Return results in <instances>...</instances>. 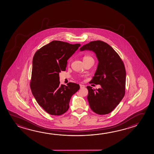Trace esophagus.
I'll return each mask as SVG.
<instances>
[{
    "instance_id": "1",
    "label": "esophagus",
    "mask_w": 154,
    "mask_h": 154,
    "mask_svg": "<svg viewBox=\"0 0 154 154\" xmlns=\"http://www.w3.org/2000/svg\"><path fill=\"white\" fill-rule=\"evenodd\" d=\"M80 88H83L85 87V85H80Z\"/></svg>"
}]
</instances>
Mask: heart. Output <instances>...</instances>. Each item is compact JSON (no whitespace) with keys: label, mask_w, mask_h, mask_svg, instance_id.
Returning <instances> with one entry per match:
<instances>
[{"label":"heart","mask_w":154,"mask_h":154,"mask_svg":"<svg viewBox=\"0 0 154 154\" xmlns=\"http://www.w3.org/2000/svg\"><path fill=\"white\" fill-rule=\"evenodd\" d=\"M89 57H90L85 56L84 57H83V59H85L88 58H89Z\"/></svg>","instance_id":"b5f03b06"}]
</instances>
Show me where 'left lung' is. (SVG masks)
<instances>
[{"label":"left lung","instance_id":"left-lung-1","mask_svg":"<svg viewBox=\"0 0 154 154\" xmlns=\"http://www.w3.org/2000/svg\"><path fill=\"white\" fill-rule=\"evenodd\" d=\"M96 54L97 67L90 83L100 85L101 88L87 86L88 102L91 109L98 115L112 112L122 100L125 93L126 71L117 53L109 44L101 41L91 42L80 49Z\"/></svg>","mask_w":154,"mask_h":154}]
</instances>
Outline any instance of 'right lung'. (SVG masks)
<instances>
[{"instance_id":"add662e5","label":"right lung","mask_w":154,"mask_h":154,"mask_svg":"<svg viewBox=\"0 0 154 154\" xmlns=\"http://www.w3.org/2000/svg\"><path fill=\"white\" fill-rule=\"evenodd\" d=\"M80 45L54 41L35 54L30 88L37 102L50 115L66 112L72 96L80 89L76 83L60 85L59 73L66 70L68 59Z\"/></svg>"}]
</instances>
